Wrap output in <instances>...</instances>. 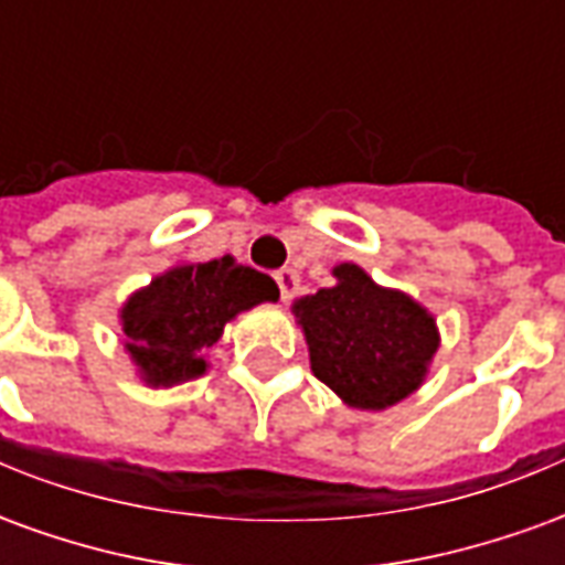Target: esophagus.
I'll list each match as a JSON object with an SVG mask.
<instances>
[{"instance_id":"esophagus-1","label":"esophagus","mask_w":565,"mask_h":565,"mask_svg":"<svg viewBox=\"0 0 565 565\" xmlns=\"http://www.w3.org/2000/svg\"><path fill=\"white\" fill-rule=\"evenodd\" d=\"M275 281H278V287H281L284 302H290V299L296 296V287H299V275H296V269L284 266V269L275 271Z\"/></svg>"}]
</instances>
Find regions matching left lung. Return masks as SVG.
<instances>
[{
    "label": "left lung",
    "mask_w": 565,
    "mask_h": 565,
    "mask_svg": "<svg viewBox=\"0 0 565 565\" xmlns=\"http://www.w3.org/2000/svg\"><path fill=\"white\" fill-rule=\"evenodd\" d=\"M335 284L296 299L311 372L344 405L384 412L420 387L438 351L436 318L403 290L381 287L356 263Z\"/></svg>",
    "instance_id": "left-lung-1"
}]
</instances>
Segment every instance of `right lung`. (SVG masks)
I'll use <instances>...</instances> for the list:
<instances>
[{
	"mask_svg": "<svg viewBox=\"0 0 565 565\" xmlns=\"http://www.w3.org/2000/svg\"><path fill=\"white\" fill-rule=\"evenodd\" d=\"M269 275L238 266L233 257L178 263L120 308L129 360L150 387H174L209 369V354L223 327L259 302H278Z\"/></svg>",
	"mask_w": 565,
	"mask_h": 565,
	"instance_id": "right-lung-1",
	"label": "right lung"
}]
</instances>
